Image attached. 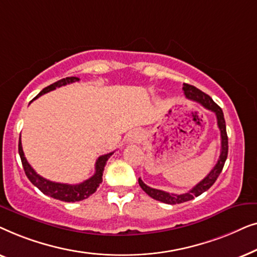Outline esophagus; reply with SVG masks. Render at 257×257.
<instances>
[{
	"mask_svg": "<svg viewBox=\"0 0 257 257\" xmlns=\"http://www.w3.org/2000/svg\"><path fill=\"white\" fill-rule=\"evenodd\" d=\"M139 138H140V133H139V131L138 130H135V131H132V132H130L128 133V137H127V140L130 143H137L139 140Z\"/></svg>",
	"mask_w": 257,
	"mask_h": 257,
	"instance_id": "esophagus-1",
	"label": "esophagus"
}]
</instances>
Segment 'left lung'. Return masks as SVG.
I'll return each mask as SVG.
<instances>
[{"label":"left lung","mask_w":257,"mask_h":257,"mask_svg":"<svg viewBox=\"0 0 257 257\" xmlns=\"http://www.w3.org/2000/svg\"><path fill=\"white\" fill-rule=\"evenodd\" d=\"M184 90L185 96L188 98V99L194 100L196 103L201 104L203 107L207 108V110L212 111L216 115L217 120V126L220 128L221 133V151H220V158L217 160V163L212 171L209 172L208 175L199 182L198 185H195L191 191L187 193H184V194H172V193H167L164 191H160V189H156L147 186L145 182H144L142 179L139 178V186L143 188V191L146 193L147 195H150L151 198L154 200H158V201L168 203V205H177V203H182L186 201H189V200L194 199L195 196L201 195L203 192L208 191V189L214 185V182L216 181L217 177H219L221 172H222V168L224 166V163H226L227 156H228V137H227V131H226V121H224L223 112L221 110L219 105L214 103V100L210 98L208 94L202 92L201 90L196 89L195 86L189 85V84H184Z\"/></svg>","instance_id":"left-lung-1"}]
</instances>
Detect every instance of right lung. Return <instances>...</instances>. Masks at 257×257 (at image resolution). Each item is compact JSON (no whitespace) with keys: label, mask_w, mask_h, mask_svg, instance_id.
<instances>
[{"label":"right lung","mask_w":257,"mask_h":257,"mask_svg":"<svg viewBox=\"0 0 257 257\" xmlns=\"http://www.w3.org/2000/svg\"><path fill=\"white\" fill-rule=\"evenodd\" d=\"M78 80L79 78H77V77H66V78L57 80V82L51 84V85L44 87V89L37 94L36 98L47 92H50V91L55 90L56 87L64 86L66 84L78 82ZM36 98H35V99H36ZM19 153L21 157V161H22L24 172H26V175L31 181V184L36 186V187L40 189L43 194L49 195L51 196V198L61 200V201H65V202L80 201V200L87 199L90 195H92L93 193L97 191V188L99 187L100 182L103 181V172H104L105 165H106V161L108 160V158L113 154V152H111L98 158L96 161V172H94L92 177L87 179V180L77 185H69V184H61V182L47 180V179L41 177L40 174H37L36 172H35L34 168L31 167L29 163L27 161L26 157H24L22 143H21V136H20V143H19Z\"/></svg>","instance_id":"add662e5"}]
</instances>
